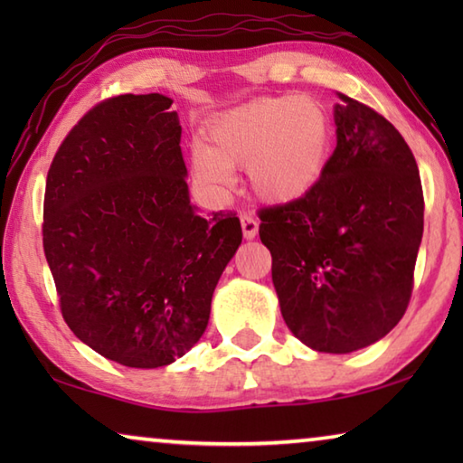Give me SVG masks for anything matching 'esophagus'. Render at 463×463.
I'll list each match as a JSON object with an SVG mask.
<instances>
[{"label":"esophagus","mask_w":463,"mask_h":463,"mask_svg":"<svg viewBox=\"0 0 463 463\" xmlns=\"http://www.w3.org/2000/svg\"><path fill=\"white\" fill-rule=\"evenodd\" d=\"M241 226H242V234H245V239L250 241L257 237L260 222H257V218L253 214H241Z\"/></svg>","instance_id":"1"}]
</instances>
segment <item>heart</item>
I'll use <instances>...</instances> for the list:
<instances>
[{"instance_id":"obj_1","label":"heart","mask_w":463,"mask_h":463,"mask_svg":"<svg viewBox=\"0 0 463 463\" xmlns=\"http://www.w3.org/2000/svg\"><path fill=\"white\" fill-rule=\"evenodd\" d=\"M208 145L192 153L202 184L224 187L232 169H247L261 200L292 203L318 185L333 156V122L308 96L260 98L218 116Z\"/></svg>"}]
</instances>
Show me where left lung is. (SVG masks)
<instances>
[{"label":"left lung","instance_id":"left-lung-1","mask_svg":"<svg viewBox=\"0 0 463 463\" xmlns=\"http://www.w3.org/2000/svg\"><path fill=\"white\" fill-rule=\"evenodd\" d=\"M336 146L302 200L260 210L281 317L310 349L351 354L404 317L422 239V185L401 132L339 93Z\"/></svg>","mask_w":463,"mask_h":463}]
</instances>
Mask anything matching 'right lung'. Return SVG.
<instances>
[{"label": "right lung", "instance_id": "add662e5", "mask_svg": "<svg viewBox=\"0 0 463 463\" xmlns=\"http://www.w3.org/2000/svg\"><path fill=\"white\" fill-rule=\"evenodd\" d=\"M171 104L161 93L101 101L46 175L43 245L62 318L99 355L140 370L200 341L242 241L237 214L203 218L190 203Z\"/></svg>", "mask_w": 463, "mask_h": 463}]
</instances>
